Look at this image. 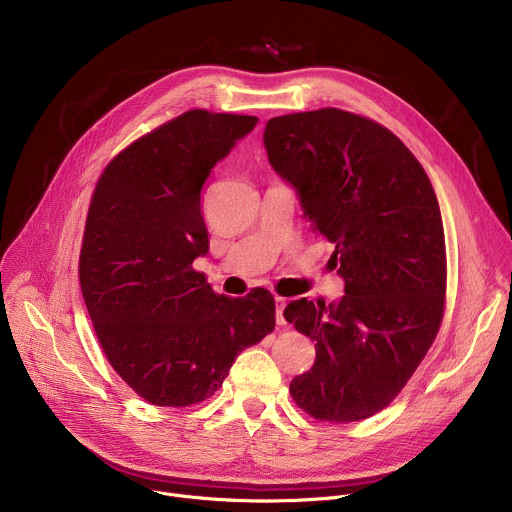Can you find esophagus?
Returning a JSON list of instances; mask_svg holds the SVG:
<instances>
[{"instance_id":"1","label":"esophagus","mask_w":512,"mask_h":512,"mask_svg":"<svg viewBox=\"0 0 512 512\" xmlns=\"http://www.w3.org/2000/svg\"><path fill=\"white\" fill-rule=\"evenodd\" d=\"M285 306H287V300L285 298H275V320H277V324L279 326H283L285 324V318H283V310H285Z\"/></svg>"}]
</instances>
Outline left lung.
I'll return each mask as SVG.
<instances>
[{
    "instance_id": "left-lung-1",
    "label": "left lung",
    "mask_w": 512,
    "mask_h": 512,
    "mask_svg": "<svg viewBox=\"0 0 512 512\" xmlns=\"http://www.w3.org/2000/svg\"><path fill=\"white\" fill-rule=\"evenodd\" d=\"M263 143L314 231L334 245L338 302H291L283 316L316 340L289 385L312 417L367 419L407 385L440 330L446 239L433 186L387 127L342 109L273 117Z\"/></svg>"
}]
</instances>
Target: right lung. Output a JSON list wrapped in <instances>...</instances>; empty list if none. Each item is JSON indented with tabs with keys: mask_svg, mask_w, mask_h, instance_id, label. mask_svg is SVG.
Returning <instances> with one entry per match:
<instances>
[{
	"mask_svg": "<svg viewBox=\"0 0 512 512\" xmlns=\"http://www.w3.org/2000/svg\"><path fill=\"white\" fill-rule=\"evenodd\" d=\"M257 121L186 111L133 141L93 192L79 263L83 298L111 367L152 405L208 399L239 352L275 328L267 289L218 296L192 267L208 253L202 186Z\"/></svg>",
	"mask_w": 512,
	"mask_h": 512,
	"instance_id": "1",
	"label": "right lung"
}]
</instances>
